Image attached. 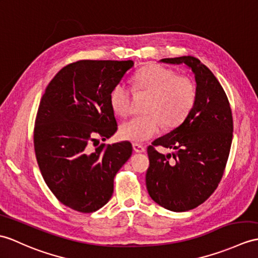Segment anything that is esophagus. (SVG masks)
<instances>
[{
    "instance_id": "obj_1",
    "label": "esophagus",
    "mask_w": 258,
    "mask_h": 258,
    "mask_svg": "<svg viewBox=\"0 0 258 258\" xmlns=\"http://www.w3.org/2000/svg\"><path fill=\"white\" fill-rule=\"evenodd\" d=\"M133 149L135 153H144L145 152V147H144L143 145H141V144H133Z\"/></svg>"
}]
</instances>
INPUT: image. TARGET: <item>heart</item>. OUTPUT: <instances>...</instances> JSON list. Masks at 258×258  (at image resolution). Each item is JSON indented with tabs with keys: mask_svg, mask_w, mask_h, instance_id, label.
Instances as JSON below:
<instances>
[{
	"mask_svg": "<svg viewBox=\"0 0 258 258\" xmlns=\"http://www.w3.org/2000/svg\"><path fill=\"white\" fill-rule=\"evenodd\" d=\"M136 91L151 93L146 112L135 116L119 127L122 139L142 143L152 139L164 125L175 127L182 123L196 102V87L189 78L177 76L171 69L160 64H148L134 76ZM110 104L116 114L126 116L132 110V90L119 82L110 93Z\"/></svg>",
	"mask_w": 258,
	"mask_h": 258,
	"instance_id": "obj_1",
	"label": "heart"
}]
</instances>
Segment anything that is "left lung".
<instances>
[{
  "label": "left lung",
  "instance_id": "8db88e82",
  "mask_svg": "<svg viewBox=\"0 0 258 258\" xmlns=\"http://www.w3.org/2000/svg\"><path fill=\"white\" fill-rule=\"evenodd\" d=\"M160 62L187 66L195 77L197 95L184 121L147 148L146 187L159 206L183 212L205 202L223 176L233 137L232 112L222 86L199 59L182 56ZM154 146L174 152L160 154Z\"/></svg>",
  "mask_w": 258,
  "mask_h": 258
}]
</instances>
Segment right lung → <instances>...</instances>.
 I'll return each mask as SVG.
<instances>
[{"instance_id": "obj_1", "label": "right lung", "mask_w": 258, "mask_h": 258, "mask_svg": "<svg viewBox=\"0 0 258 258\" xmlns=\"http://www.w3.org/2000/svg\"><path fill=\"white\" fill-rule=\"evenodd\" d=\"M133 66V60L70 63L41 98L34 128L36 158L48 188L76 211L94 212L109 202L114 177L132 155L130 142L95 143L117 130L110 93Z\"/></svg>"}]
</instances>
